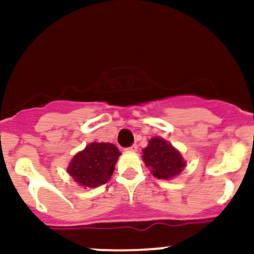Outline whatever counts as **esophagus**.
Returning a JSON list of instances; mask_svg holds the SVG:
<instances>
[{"label":"esophagus","mask_w":254,"mask_h":254,"mask_svg":"<svg viewBox=\"0 0 254 254\" xmlns=\"http://www.w3.org/2000/svg\"><path fill=\"white\" fill-rule=\"evenodd\" d=\"M127 150L130 151V152H135V151H137V145H131L130 147H127Z\"/></svg>","instance_id":"esophagus-1"}]
</instances>
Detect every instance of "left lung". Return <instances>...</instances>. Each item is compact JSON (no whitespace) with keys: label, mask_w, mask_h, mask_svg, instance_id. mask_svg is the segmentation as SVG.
I'll list each match as a JSON object with an SVG mask.
<instances>
[{"label":"left lung","mask_w":254,"mask_h":254,"mask_svg":"<svg viewBox=\"0 0 254 254\" xmlns=\"http://www.w3.org/2000/svg\"><path fill=\"white\" fill-rule=\"evenodd\" d=\"M142 151L143 162L156 178L171 179L178 176L186 167V161L179 151L165 139L152 137Z\"/></svg>","instance_id":"left-lung-1"}]
</instances>
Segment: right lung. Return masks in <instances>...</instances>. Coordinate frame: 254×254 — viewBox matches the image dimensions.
<instances>
[{
	"label": "right lung",
	"mask_w": 254,
	"mask_h": 254,
	"mask_svg": "<svg viewBox=\"0 0 254 254\" xmlns=\"http://www.w3.org/2000/svg\"><path fill=\"white\" fill-rule=\"evenodd\" d=\"M119 156V150L113 143L92 142L76 153L67 173L79 186L96 188L111 179Z\"/></svg>",
	"instance_id": "add662e5"
}]
</instances>
